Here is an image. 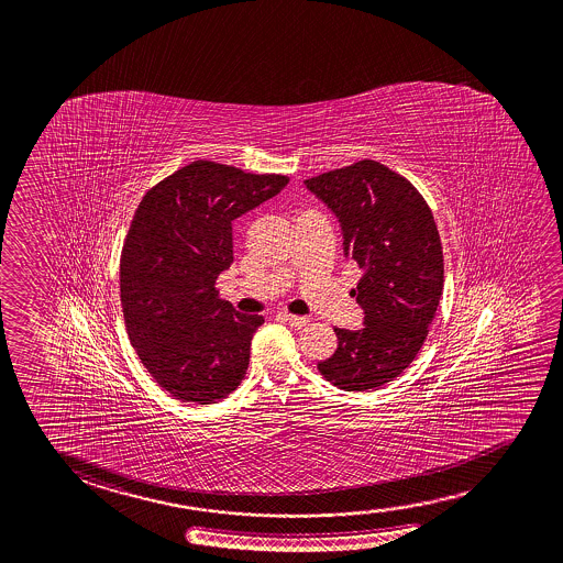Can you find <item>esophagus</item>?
Listing matches in <instances>:
<instances>
[{
	"label": "esophagus",
	"mask_w": 563,
	"mask_h": 563,
	"mask_svg": "<svg viewBox=\"0 0 563 563\" xmlns=\"http://www.w3.org/2000/svg\"><path fill=\"white\" fill-rule=\"evenodd\" d=\"M278 318H280V320H285L288 325L298 328V330H300V328H305L306 323H308V318H305V316H292V313L280 312L278 313Z\"/></svg>",
	"instance_id": "34e87169"
}]
</instances>
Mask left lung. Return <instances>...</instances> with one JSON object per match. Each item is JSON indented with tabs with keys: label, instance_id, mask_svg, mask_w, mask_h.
I'll list each match as a JSON object with an SVG mask.
<instances>
[{
	"label": "left lung",
	"instance_id": "obj_1",
	"mask_svg": "<svg viewBox=\"0 0 563 563\" xmlns=\"http://www.w3.org/2000/svg\"><path fill=\"white\" fill-rule=\"evenodd\" d=\"M338 218L343 257L360 265L351 296L363 328L341 330L318 369L343 390L383 387L412 363L440 305L443 255L424 198L405 176L375 161L305 180Z\"/></svg>",
	"mask_w": 563,
	"mask_h": 563
}]
</instances>
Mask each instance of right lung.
I'll list each match as a JSON object with an SVG mask.
<instances>
[{
  "instance_id": "add662e5",
  "label": "right lung",
  "mask_w": 563,
  "mask_h": 563,
  "mask_svg": "<svg viewBox=\"0 0 563 563\" xmlns=\"http://www.w3.org/2000/svg\"><path fill=\"white\" fill-rule=\"evenodd\" d=\"M288 176L194 161L151 188L121 251V308L139 360L168 395L210 405L235 390L265 322L218 298L233 261V220L277 196Z\"/></svg>"
}]
</instances>
